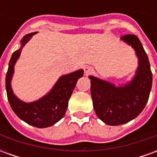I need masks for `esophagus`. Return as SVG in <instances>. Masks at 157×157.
Wrapping results in <instances>:
<instances>
[{
  "label": "esophagus",
  "mask_w": 157,
  "mask_h": 157,
  "mask_svg": "<svg viewBox=\"0 0 157 157\" xmlns=\"http://www.w3.org/2000/svg\"><path fill=\"white\" fill-rule=\"evenodd\" d=\"M93 68L91 67V66H86L84 67V72H85V75H91L93 73Z\"/></svg>",
  "instance_id": "obj_1"
}]
</instances>
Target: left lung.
<instances>
[{
  "label": "left lung",
  "instance_id": "8db88e82",
  "mask_svg": "<svg viewBox=\"0 0 157 157\" xmlns=\"http://www.w3.org/2000/svg\"><path fill=\"white\" fill-rule=\"evenodd\" d=\"M121 39L131 45L139 59L138 69L131 82L117 87L101 79L89 76L97 116L112 126L131 121L143 111L148 102L152 86V72L148 56L138 37L127 34L121 37Z\"/></svg>",
  "mask_w": 157,
  "mask_h": 157
}]
</instances>
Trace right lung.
I'll list each match as a JSON object with an SVG mask.
<instances>
[{
  "instance_id": "1",
  "label": "right lung",
  "mask_w": 157,
  "mask_h": 157,
  "mask_svg": "<svg viewBox=\"0 0 157 157\" xmlns=\"http://www.w3.org/2000/svg\"><path fill=\"white\" fill-rule=\"evenodd\" d=\"M37 32L31 33L23 37L21 48L15 51L9 62L6 75V90L7 98L13 112L27 124L37 128H47L54 125L65 115L68 107V101L79 78L83 75V70H79L59 79L55 86L47 95L33 102H24L19 100L12 92L11 86L14 65L19 58L22 47Z\"/></svg>"
}]
</instances>
